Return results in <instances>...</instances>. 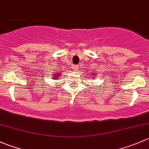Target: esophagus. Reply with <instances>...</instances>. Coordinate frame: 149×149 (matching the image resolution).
Instances as JSON below:
<instances>
[{
	"label": "esophagus",
	"instance_id": "obj_1",
	"mask_svg": "<svg viewBox=\"0 0 149 149\" xmlns=\"http://www.w3.org/2000/svg\"><path fill=\"white\" fill-rule=\"evenodd\" d=\"M72 68H73V70H75V71H77V70H79V66H78V65H73V66H72Z\"/></svg>",
	"mask_w": 149,
	"mask_h": 149
}]
</instances>
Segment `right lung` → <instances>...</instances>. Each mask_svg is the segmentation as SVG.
Returning a JSON list of instances; mask_svg holds the SVG:
<instances>
[{
	"label": "right lung",
	"instance_id": "right-lung-1",
	"mask_svg": "<svg viewBox=\"0 0 149 149\" xmlns=\"http://www.w3.org/2000/svg\"><path fill=\"white\" fill-rule=\"evenodd\" d=\"M56 78H57V77H56ZM53 79H54V78H53Z\"/></svg>",
	"mask_w": 149,
	"mask_h": 149
}]
</instances>
